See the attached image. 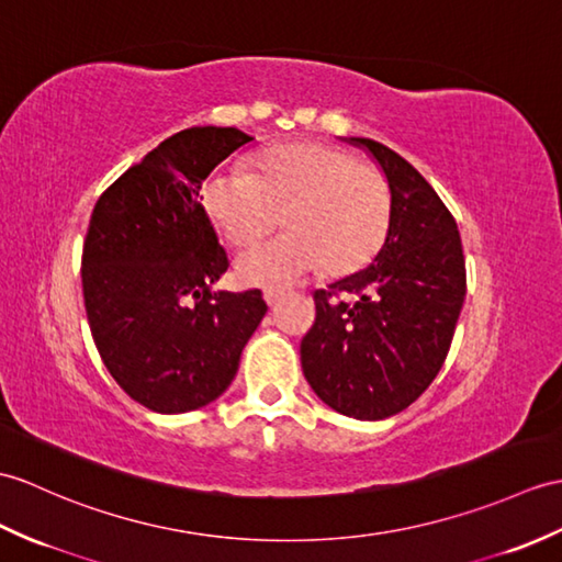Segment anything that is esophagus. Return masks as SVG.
<instances>
[{
	"label": "esophagus",
	"mask_w": 562,
	"mask_h": 562,
	"mask_svg": "<svg viewBox=\"0 0 562 562\" xmlns=\"http://www.w3.org/2000/svg\"><path fill=\"white\" fill-rule=\"evenodd\" d=\"M282 296H284V294H282V292H278V290H268V292L263 294V299H266V304H268V306H276Z\"/></svg>",
	"instance_id": "obj_1"
}]
</instances>
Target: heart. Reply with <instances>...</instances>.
I'll list each match as a JSON object with an SVG mask.
<instances>
[{
    "label": "heart",
    "instance_id": "b5f03b06",
    "mask_svg": "<svg viewBox=\"0 0 562 562\" xmlns=\"http://www.w3.org/2000/svg\"><path fill=\"white\" fill-rule=\"evenodd\" d=\"M203 207L234 246H249L278 225V239L237 258V276L256 286H290L318 272L361 268L381 249L393 193L381 169L328 143H286L254 160V172L215 169L201 187Z\"/></svg>",
    "mask_w": 562,
    "mask_h": 562
}]
</instances>
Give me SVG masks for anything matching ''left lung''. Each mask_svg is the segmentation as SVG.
<instances>
[{
	"mask_svg": "<svg viewBox=\"0 0 562 562\" xmlns=\"http://www.w3.org/2000/svg\"><path fill=\"white\" fill-rule=\"evenodd\" d=\"M349 143L381 165L393 220L371 266L313 294L316 323L302 340V369L328 407L378 422L434 383L464 304L467 270L458 222L434 187L383 143Z\"/></svg>",
	"mask_w": 562,
	"mask_h": 562,
	"instance_id": "8db88e82",
	"label": "left lung"
}]
</instances>
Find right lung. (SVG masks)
<instances>
[{"label": "right lung", "instance_id": "add662e5", "mask_svg": "<svg viewBox=\"0 0 562 562\" xmlns=\"http://www.w3.org/2000/svg\"><path fill=\"white\" fill-rule=\"evenodd\" d=\"M234 126L165 138L90 215L81 280L88 325L124 393L158 414L217 400L266 316L263 294L213 292L229 268L201 203L205 177L251 143Z\"/></svg>", "mask_w": 562, "mask_h": 562}]
</instances>
